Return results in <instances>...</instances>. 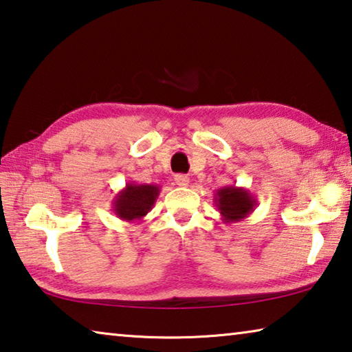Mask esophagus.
Wrapping results in <instances>:
<instances>
[{"instance_id":"esophagus-1","label":"esophagus","mask_w":352,"mask_h":352,"mask_svg":"<svg viewBox=\"0 0 352 352\" xmlns=\"http://www.w3.org/2000/svg\"><path fill=\"white\" fill-rule=\"evenodd\" d=\"M175 183L178 184V186L186 188V186H189V177L183 175V174H178V175H175Z\"/></svg>"}]
</instances>
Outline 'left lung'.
I'll use <instances>...</instances> for the list:
<instances>
[{
    "mask_svg": "<svg viewBox=\"0 0 352 352\" xmlns=\"http://www.w3.org/2000/svg\"><path fill=\"white\" fill-rule=\"evenodd\" d=\"M214 204L222 216L223 223H234L247 219L254 211L258 201L248 189L230 184V186H223L216 190Z\"/></svg>",
    "mask_w": 352,
    "mask_h": 352,
    "instance_id": "obj_1",
    "label": "left lung"
}]
</instances>
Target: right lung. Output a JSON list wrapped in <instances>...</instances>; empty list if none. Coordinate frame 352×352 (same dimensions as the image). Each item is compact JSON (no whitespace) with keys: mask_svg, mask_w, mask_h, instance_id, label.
Wrapping results in <instances>:
<instances>
[{"mask_svg":"<svg viewBox=\"0 0 352 352\" xmlns=\"http://www.w3.org/2000/svg\"><path fill=\"white\" fill-rule=\"evenodd\" d=\"M160 195L158 184L127 183L113 199V212L124 222L140 223L152 211Z\"/></svg>","mask_w":352,"mask_h":352,"instance_id":"obj_1","label":"right lung"}]
</instances>
